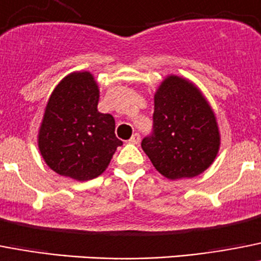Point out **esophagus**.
Here are the masks:
<instances>
[{
	"label": "esophagus",
	"mask_w": 261,
	"mask_h": 261,
	"mask_svg": "<svg viewBox=\"0 0 261 261\" xmlns=\"http://www.w3.org/2000/svg\"><path fill=\"white\" fill-rule=\"evenodd\" d=\"M128 143L131 144H139L140 143V135L138 133H135L133 135V137L130 138V140H128Z\"/></svg>",
	"instance_id": "obj_1"
}]
</instances>
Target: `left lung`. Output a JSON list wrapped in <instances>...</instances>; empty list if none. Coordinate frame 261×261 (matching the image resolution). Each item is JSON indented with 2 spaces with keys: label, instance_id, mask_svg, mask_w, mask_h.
<instances>
[{
  "label": "left lung",
  "instance_id": "8db88e82",
  "mask_svg": "<svg viewBox=\"0 0 261 261\" xmlns=\"http://www.w3.org/2000/svg\"><path fill=\"white\" fill-rule=\"evenodd\" d=\"M142 148L168 180L196 177L214 163L221 131L209 101L193 81L177 74L163 79L153 94V135Z\"/></svg>",
  "mask_w": 261,
  "mask_h": 261
}]
</instances>
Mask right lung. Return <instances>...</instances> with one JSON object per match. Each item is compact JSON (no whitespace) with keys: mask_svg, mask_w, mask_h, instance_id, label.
I'll return each instance as SVG.
<instances>
[{"mask_svg":"<svg viewBox=\"0 0 261 261\" xmlns=\"http://www.w3.org/2000/svg\"><path fill=\"white\" fill-rule=\"evenodd\" d=\"M99 87L92 72L74 71L52 90L38 130V148L60 176L88 181L102 174L122 142L113 115L98 112Z\"/></svg>","mask_w":261,"mask_h":261,"instance_id":"add662e5","label":"right lung"}]
</instances>
